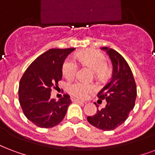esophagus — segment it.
Returning a JSON list of instances; mask_svg holds the SVG:
<instances>
[{
    "instance_id": "1",
    "label": "esophagus",
    "mask_w": 155,
    "mask_h": 155,
    "mask_svg": "<svg viewBox=\"0 0 155 155\" xmlns=\"http://www.w3.org/2000/svg\"><path fill=\"white\" fill-rule=\"evenodd\" d=\"M71 101L72 102H74V103H78V104H84V102H82V101L79 100V99H76V98H71Z\"/></svg>"
}]
</instances>
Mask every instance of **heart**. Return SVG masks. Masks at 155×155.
<instances>
[{
	"label": "heart",
	"instance_id": "b5f03b06",
	"mask_svg": "<svg viewBox=\"0 0 155 155\" xmlns=\"http://www.w3.org/2000/svg\"><path fill=\"white\" fill-rule=\"evenodd\" d=\"M76 59L81 62L84 63L96 71L97 73L103 72L107 68V61L106 57L101 52L94 50H89L81 52L77 55ZM78 70V64L73 57L67 58L62 66L63 74L66 78L74 77ZM94 90V88L90 84L84 83L82 81H75L70 82L67 84V91L74 98L79 99H84Z\"/></svg>",
	"mask_w": 155,
	"mask_h": 155
}]
</instances>
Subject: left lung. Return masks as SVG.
Wrapping results in <instances>:
<instances>
[{
  "instance_id": "left-lung-1",
  "label": "left lung",
  "mask_w": 155,
  "mask_h": 155,
  "mask_svg": "<svg viewBox=\"0 0 155 155\" xmlns=\"http://www.w3.org/2000/svg\"><path fill=\"white\" fill-rule=\"evenodd\" d=\"M102 50L109 56L113 64L112 78L98 94L99 100H106L107 104L95 115L89 116L87 120L100 130H113L127 120L134 108L136 85L130 66L122 56L107 47Z\"/></svg>"
}]
</instances>
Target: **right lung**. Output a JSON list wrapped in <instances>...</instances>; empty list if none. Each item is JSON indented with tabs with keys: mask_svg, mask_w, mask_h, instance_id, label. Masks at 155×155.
Instances as JSON below:
<instances>
[{
	"mask_svg": "<svg viewBox=\"0 0 155 155\" xmlns=\"http://www.w3.org/2000/svg\"><path fill=\"white\" fill-rule=\"evenodd\" d=\"M75 48L50 49L32 62L19 81V100L25 117L37 127L50 128L65 117L71 100L64 94L51 98L52 87L62 78L63 63Z\"/></svg>",
	"mask_w": 155,
	"mask_h": 155,
	"instance_id": "add662e5",
	"label": "right lung"
}]
</instances>
